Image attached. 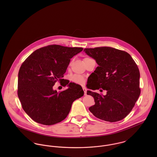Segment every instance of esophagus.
<instances>
[{"instance_id":"1","label":"esophagus","mask_w":157,"mask_h":157,"mask_svg":"<svg viewBox=\"0 0 157 157\" xmlns=\"http://www.w3.org/2000/svg\"><path fill=\"white\" fill-rule=\"evenodd\" d=\"M83 91H84V92H85V95H86V91H87L86 88H83Z\"/></svg>"}]
</instances>
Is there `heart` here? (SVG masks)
Instances as JSON below:
<instances>
[{
  "label": "heart",
  "mask_w": 157,
  "mask_h": 157,
  "mask_svg": "<svg viewBox=\"0 0 157 157\" xmlns=\"http://www.w3.org/2000/svg\"><path fill=\"white\" fill-rule=\"evenodd\" d=\"M86 59V58H85ZM72 80L77 84L78 85H83L85 83V78L80 75H75L72 77Z\"/></svg>",
  "instance_id": "obj_1"
}]
</instances>
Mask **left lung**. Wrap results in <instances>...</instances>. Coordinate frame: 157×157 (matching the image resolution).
I'll use <instances>...</instances> for the list:
<instances>
[{
    "label": "left lung",
    "instance_id": "obj_1",
    "mask_svg": "<svg viewBox=\"0 0 157 157\" xmlns=\"http://www.w3.org/2000/svg\"><path fill=\"white\" fill-rule=\"evenodd\" d=\"M84 51L98 65L89 80L95 85L90 83L87 88L107 91L101 95L87 90L95 101L90 112L106 121L123 120L132 111L140 95V75L136 64L128 52L111 47L85 48Z\"/></svg>",
    "mask_w": 157,
    "mask_h": 157
}]
</instances>
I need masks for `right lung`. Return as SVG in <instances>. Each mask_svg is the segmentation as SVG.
<instances>
[{
  "mask_svg": "<svg viewBox=\"0 0 157 157\" xmlns=\"http://www.w3.org/2000/svg\"><path fill=\"white\" fill-rule=\"evenodd\" d=\"M83 48L51 45L33 52L23 63L18 74L17 95L22 108L34 121L52 125L63 120L74 101L84 94L82 86L62 78L71 59ZM60 81L67 90H53Z\"/></svg>",
  "mask_w": 157,
  "mask_h": 157,
  "instance_id": "add662e5",
  "label": "right lung"
}]
</instances>
